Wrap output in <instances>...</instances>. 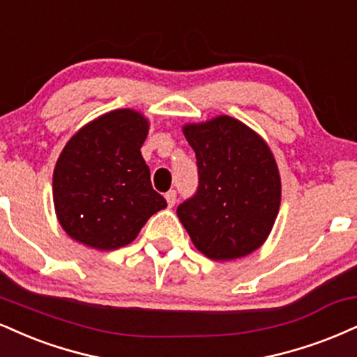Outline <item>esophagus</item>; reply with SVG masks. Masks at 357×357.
<instances>
[{
    "instance_id": "1",
    "label": "esophagus",
    "mask_w": 357,
    "mask_h": 357,
    "mask_svg": "<svg viewBox=\"0 0 357 357\" xmlns=\"http://www.w3.org/2000/svg\"><path fill=\"white\" fill-rule=\"evenodd\" d=\"M166 201H167V206H169V208H173V206L176 204V191L174 190H169L166 192Z\"/></svg>"
}]
</instances>
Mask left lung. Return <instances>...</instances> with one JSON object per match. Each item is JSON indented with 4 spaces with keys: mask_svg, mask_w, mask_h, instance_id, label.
Instances as JSON below:
<instances>
[{
    "mask_svg": "<svg viewBox=\"0 0 357 357\" xmlns=\"http://www.w3.org/2000/svg\"><path fill=\"white\" fill-rule=\"evenodd\" d=\"M196 153L197 190L178 206L195 246L214 261L248 256L266 241L281 204V178L266 141L231 116L183 128Z\"/></svg>",
    "mask_w": 357,
    "mask_h": 357,
    "instance_id": "left-lung-1",
    "label": "left lung"
}]
</instances>
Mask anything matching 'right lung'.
Returning <instances> with one entry per match:
<instances>
[{
	"label": "right lung",
	"mask_w": 357,
	"mask_h": 357,
	"mask_svg": "<svg viewBox=\"0 0 357 357\" xmlns=\"http://www.w3.org/2000/svg\"><path fill=\"white\" fill-rule=\"evenodd\" d=\"M148 128L137 111L114 109L64 146L54 166L53 199L59 225L75 241L101 251L123 248L166 208L141 156Z\"/></svg>",
	"instance_id": "obj_1"
}]
</instances>
